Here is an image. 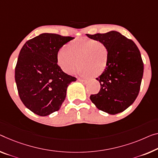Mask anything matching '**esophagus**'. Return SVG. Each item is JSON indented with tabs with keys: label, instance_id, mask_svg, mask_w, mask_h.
Returning <instances> with one entry per match:
<instances>
[{
	"label": "esophagus",
	"instance_id": "obj_1",
	"mask_svg": "<svg viewBox=\"0 0 158 158\" xmlns=\"http://www.w3.org/2000/svg\"><path fill=\"white\" fill-rule=\"evenodd\" d=\"M77 81H78L79 82H82V83H83V84H85V83H87V81H85V80H83V79H81V78H78L77 79Z\"/></svg>",
	"mask_w": 158,
	"mask_h": 158
}]
</instances>
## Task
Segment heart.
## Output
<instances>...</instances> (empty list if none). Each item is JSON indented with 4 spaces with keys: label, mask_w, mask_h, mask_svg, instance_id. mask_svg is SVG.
<instances>
[{
    "label": "heart",
    "mask_w": 158,
    "mask_h": 158,
    "mask_svg": "<svg viewBox=\"0 0 158 158\" xmlns=\"http://www.w3.org/2000/svg\"><path fill=\"white\" fill-rule=\"evenodd\" d=\"M110 52L106 44L94 40L81 38L74 40L60 48L57 62L63 71L72 75L80 65L79 73L84 77L101 75L108 65Z\"/></svg>",
    "instance_id": "1"
}]
</instances>
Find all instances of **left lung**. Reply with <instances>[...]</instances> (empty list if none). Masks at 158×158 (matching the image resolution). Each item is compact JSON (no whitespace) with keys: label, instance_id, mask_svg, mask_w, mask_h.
Segmentation results:
<instances>
[{"label":"left lung","instance_id":"8db88e82","mask_svg":"<svg viewBox=\"0 0 158 158\" xmlns=\"http://www.w3.org/2000/svg\"><path fill=\"white\" fill-rule=\"evenodd\" d=\"M106 44L110 58L106 69L97 81L100 90L89 98L97 108L110 114L122 112L135 100L139 93L143 63L140 51L132 40L116 31L86 35Z\"/></svg>","mask_w":158,"mask_h":158}]
</instances>
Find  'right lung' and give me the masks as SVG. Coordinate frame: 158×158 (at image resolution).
Wrapping results in <instances>:
<instances>
[{
	"instance_id": "obj_1",
	"label": "right lung",
	"mask_w": 158,
	"mask_h": 158,
	"mask_svg": "<svg viewBox=\"0 0 158 158\" xmlns=\"http://www.w3.org/2000/svg\"><path fill=\"white\" fill-rule=\"evenodd\" d=\"M74 37L42 33L28 40L21 48L15 78L19 96L27 108L45 116L58 111L68 86L76 81L57 64V54Z\"/></svg>"
}]
</instances>
